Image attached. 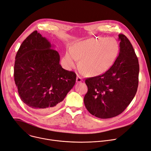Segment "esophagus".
Returning <instances> with one entry per match:
<instances>
[{
  "instance_id": "34e87169",
  "label": "esophagus",
  "mask_w": 151,
  "mask_h": 151,
  "mask_svg": "<svg viewBox=\"0 0 151 151\" xmlns=\"http://www.w3.org/2000/svg\"><path fill=\"white\" fill-rule=\"evenodd\" d=\"M83 81L81 77H80L79 75H77L76 76V83H81Z\"/></svg>"
}]
</instances>
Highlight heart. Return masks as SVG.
<instances>
[{
	"label": "heart",
	"mask_w": 151,
	"mask_h": 151,
	"mask_svg": "<svg viewBox=\"0 0 151 151\" xmlns=\"http://www.w3.org/2000/svg\"><path fill=\"white\" fill-rule=\"evenodd\" d=\"M120 45L113 37L91 38L75 44L73 50L66 51L63 63L68 69L75 67L80 60L83 71L91 76L104 74L116 62Z\"/></svg>",
	"instance_id": "heart-1"
}]
</instances>
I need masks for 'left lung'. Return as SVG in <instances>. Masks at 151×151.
Masks as SVG:
<instances>
[{
    "mask_svg": "<svg viewBox=\"0 0 151 151\" xmlns=\"http://www.w3.org/2000/svg\"><path fill=\"white\" fill-rule=\"evenodd\" d=\"M120 52L114 64L104 74L87 78L84 103L93 116L108 119L121 114L137 93L139 67L133 47L124 34H119Z\"/></svg>",
    "mask_w": 151,
    "mask_h": 151,
    "instance_id": "1",
    "label": "left lung"
}]
</instances>
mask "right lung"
I'll use <instances>...</instances> for the list:
<instances>
[{"instance_id":"obj_1","label":"right lung","mask_w":151,"mask_h":151,"mask_svg":"<svg viewBox=\"0 0 151 151\" xmlns=\"http://www.w3.org/2000/svg\"><path fill=\"white\" fill-rule=\"evenodd\" d=\"M58 52L37 30L21 45L15 57L14 78L21 100L38 113L56 109L74 86L76 75L63 69Z\"/></svg>"}]
</instances>
